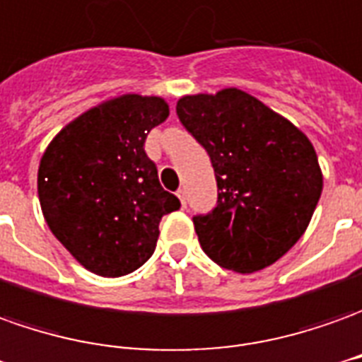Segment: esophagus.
I'll use <instances>...</instances> for the list:
<instances>
[{"label": "esophagus", "mask_w": 362, "mask_h": 362, "mask_svg": "<svg viewBox=\"0 0 362 362\" xmlns=\"http://www.w3.org/2000/svg\"><path fill=\"white\" fill-rule=\"evenodd\" d=\"M177 197H179V201H181V206L185 209L187 206V195H185V189H179L177 191Z\"/></svg>", "instance_id": "esophagus-1"}]
</instances>
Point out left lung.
<instances>
[{"mask_svg": "<svg viewBox=\"0 0 362 362\" xmlns=\"http://www.w3.org/2000/svg\"><path fill=\"white\" fill-rule=\"evenodd\" d=\"M177 116L206 149L218 201L193 218L201 248L226 270H264L301 238L323 191L308 136L238 88L193 94Z\"/></svg>", "mask_w": 362, "mask_h": 362, "instance_id": "8db88e82", "label": "left lung"}]
</instances>
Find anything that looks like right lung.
Instances as JSON below:
<instances>
[{"instance_id":"add662e5","label":"right lung","mask_w":362,"mask_h":362,"mask_svg":"<svg viewBox=\"0 0 362 362\" xmlns=\"http://www.w3.org/2000/svg\"><path fill=\"white\" fill-rule=\"evenodd\" d=\"M167 116L159 96L122 94L72 119L45 149L37 173L45 221L92 274L119 278L144 266L161 216L181 206L144 149Z\"/></svg>"}]
</instances>
